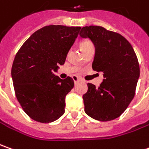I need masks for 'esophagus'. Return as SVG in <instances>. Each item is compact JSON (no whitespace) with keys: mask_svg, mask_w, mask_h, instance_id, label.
<instances>
[{"mask_svg":"<svg viewBox=\"0 0 149 149\" xmlns=\"http://www.w3.org/2000/svg\"><path fill=\"white\" fill-rule=\"evenodd\" d=\"M72 79H73V81H74L75 83H77V81H79V80H80L77 76H73V77H72Z\"/></svg>","mask_w":149,"mask_h":149,"instance_id":"34e87169","label":"esophagus"}]
</instances>
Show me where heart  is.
Masks as SVG:
<instances>
[{
	"label": "heart",
	"instance_id": "obj_1",
	"mask_svg": "<svg viewBox=\"0 0 149 149\" xmlns=\"http://www.w3.org/2000/svg\"><path fill=\"white\" fill-rule=\"evenodd\" d=\"M91 43L89 42V41H85V42H82L81 44V48L82 49V48H84V47H86V46H89V45H91Z\"/></svg>",
	"mask_w": 149,
	"mask_h": 149
}]
</instances>
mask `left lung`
Instances as JSON below:
<instances>
[{
    "label": "left lung",
    "mask_w": 149,
    "mask_h": 149,
    "mask_svg": "<svg viewBox=\"0 0 149 149\" xmlns=\"http://www.w3.org/2000/svg\"><path fill=\"white\" fill-rule=\"evenodd\" d=\"M81 38L91 40L95 49L92 68L102 72L104 80L98 88L88 83L83 95L85 112L99 121L115 120L124 113L135 95L139 64L130 42L121 34L101 26H85Z\"/></svg>",
    "instance_id": "1"
}]
</instances>
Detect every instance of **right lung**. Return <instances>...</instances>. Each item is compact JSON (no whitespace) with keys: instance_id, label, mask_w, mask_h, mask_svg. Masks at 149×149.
<instances>
[{"instance_id":"right-lung-1","label":"right lung","mask_w":149,"mask_h":149,"mask_svg":"<svg viewBox=\"0 0 149 149\" xmlns=\"http://www.w3.org/2000/svg\"><path fill=\"white\" fill-rule=\"evenodd\" d=\"M81 27L48 25L29 38L14 59L11 77L24 111L40 123L57 120L65 112V97L74 86L72 77L54 75L64 64Z\"/></svg>"}]
</instances>
